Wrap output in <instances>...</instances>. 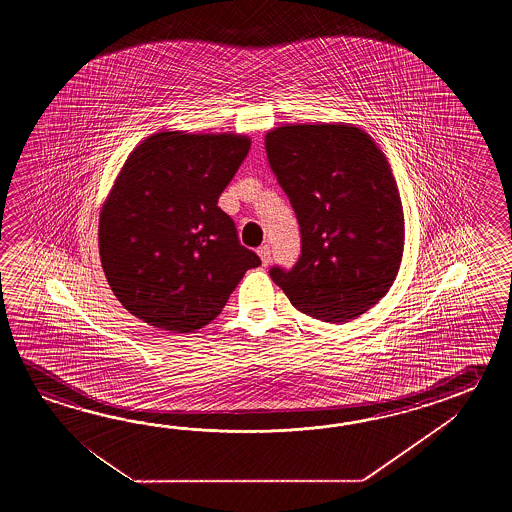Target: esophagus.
Wrapping results in <instances>:
<instances>
[{
	"instance_id": "esophagus-1",
	"label": "esophagus",
	"mask_w": 512,
	"mask_h": 512,
	"mask_svg": "<svg viewBox=\"0 0 512 512\" xmlns=\"http://www.w3.org/2000/svg\"><path fill=\"white\" fill-rule=\"evenodd\" d=\"M258 256H260L263 265H269L271 263V247L269 245H261L260 249H258Z\"/></svg>"
}]
</instances>
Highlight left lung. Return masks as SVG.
<instances>
[{
	"label": "left lung",
	"mask_w": 512,
	"mask_h": 512,
	"mask_svg": "<svg viewBox=\"0 0 512 512\" xmlns=\"http://www.w3.org/2000/svg\"><path fill=\"white\" fill-rule=\"evenodd\" d=\"M265 150L302 234L300 260L271 269L272 280L318 320L366 313L403 260V203L386 155L348 122L283 124L267 131Z\"/></svg>",
	"instance_id": "left-lung-1"
}]
</instances>
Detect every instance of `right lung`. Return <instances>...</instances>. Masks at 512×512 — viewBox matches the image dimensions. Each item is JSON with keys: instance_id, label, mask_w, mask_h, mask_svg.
Returning <instances> with one entry per match:
<instances>
[{"instance_id": "add662e5", "label": "right lung", "mask_w": 512, "mask_h": 512, "mask_svg": "<svg viewBox=\"0 0 512 512\" xmlns=\"http://www.w3.org/2000/svg\"><path fill=\"white\" fill-rule=\"evenodd\" d=\"M251 150L241 133L161 130L122 164L98 218V251L124 309L170 333H194L261 265L240 245L221 192Z\"/></svg>"}]
</instances>
